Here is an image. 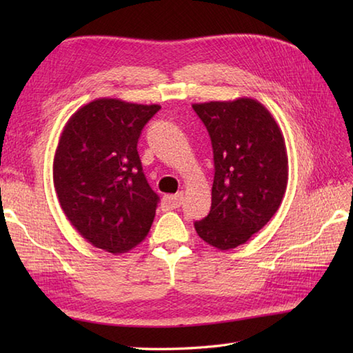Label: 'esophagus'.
<instances>
[{"label": "esophagus", "instance_id": "34e87169", "mask_svg": "<svg viewBox=\"0 0 353 353\" xmlns=\"http://www.w3.org/2000/svg\"><path fill=\"white\" fill-rule=\"evenodd\" d=\"M183 203V192H177L174 196H165L162 200V206L165 209H176L181 208Z\"/></svg>", "mask_w": 353, "mask_h": 353}]
</instances>
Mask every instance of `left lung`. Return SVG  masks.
<instances>
[{"instance_id": "8db88e82", "label": "left lung", "mask_w": 353, "mask_h": 353, "mask_svg": "<svg viewBox=\"0 0 353 353\" xmlns=\"http://www.w3.org/2000/svg\"><path fill=\"white\" fill-rule=\"evenodd\" d=\"M214 150L211 211L194 223L199 236L219 250L249 241L279 209L288 183V156L281 127L258 100L192 104Z\"/></svg>"}]
</instances>
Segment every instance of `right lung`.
I'll list each match as a JSON object with an SVG mask.
<instances>
[{
    "instance_id": "obj_1",
    "label": "right lung",
    "mask_w": 353,
    "mask_h": 353,
    "mask_svg": "<svg viewBox=\"0 0 353 353\" xmlns=\"http://www.w3.org/2000/svg\"><path fill=\"white\" fill-rule=\"evenodd\" d=\"M159 104L99 99L65 124L52 162L59 203L97 249L124 253L145 239L159 197L138 154L141 130Z\"/></svg>"
}]
</instances>
